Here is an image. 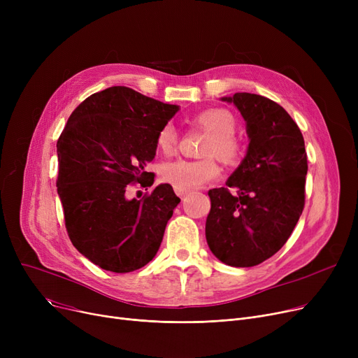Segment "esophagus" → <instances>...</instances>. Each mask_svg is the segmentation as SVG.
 <instances>
[{
    "mask_svg": "<svg viewBox=\"0 0 358 358\" xmlns=\"http://www.w3.org/2000/svg\"><path fill=\"white\" fill-rule=\"evenodd\" d=\"M174 190H176V194H177L180 199H184L187 194H189V192L182 190V189H174Z\"/></svg>",
    "mask_w": 358,
    "mask_h": 358,
    "instance_id": "1",
    "label": "esophagus"
}]
</instances>
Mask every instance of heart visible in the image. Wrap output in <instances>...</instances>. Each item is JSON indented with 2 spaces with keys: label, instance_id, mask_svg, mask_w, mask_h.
I'll list each match as a JSON object with an SVG mask.
<instances>
[{
  "label": "heart",
  "instance_id": "heart-1",
  "mask_svg": "<svg viewBox=\"0 0 358 358\" xmlns=\"http://www.w3.org/2000/svg\"><path fill=\"white\" fill-rule=\"evenodd\" d=\"M201 129L212 135V139L206 143L203 154L215 155L223 162H236L241 157V145L234 138L236 131V120L231 111L224 108L204 110L194 117ZM157 146L162 154H173L177 146V131L174 126L165 124L161 127L157 136ZM219 176V166L212 159H177L168 162L161 169V180L174 189L196 190L201 185L215 180Z\"/></svg>",
  "mask_w": 358,
  "mask_h": 358
}]
</instances>
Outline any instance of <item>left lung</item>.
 I'll return each instance as SVG.
<instances>
[{
	"label": "left lung",
	"instance_id": "8db88e82",
	"mask_svg": "<svg viewBox=\"0 0 358 358\" xmlns=\"http://www.w3.org/2000/svg\"><path fill=\"white\" fill-rule=\"evenodd\" d=\"M247 123V155L227 187L209 192L206 239L213 255L232 267H254L287 242L303 212L308 157L302 131L273 100L235 92Z\"/></svg>",
	"mask_w": 358,
	"mask_h": 358
}]
</instances>
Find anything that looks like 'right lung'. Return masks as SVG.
<instances>
[{
    "instance_id": "1",
    "label": "right lung",
    "mask_w": 358,
    "mask_h": 358,
    "mask_svg": "<svg viewBox=\"0 0 358 358\" xmlns=\"http://www.w3.org/2000/svg\"><path fill=\"white\" fill-rule=\"evenodd\" d=\"M178 108L127 87H110L72 111L56 143V187L69 239L103 270L135 271L159 250L180 203L173 187L159 184L141 200L126 194L130 182L154 184L145 166L155 158L158 131Z\"/></svg>"
}]
</instances>
